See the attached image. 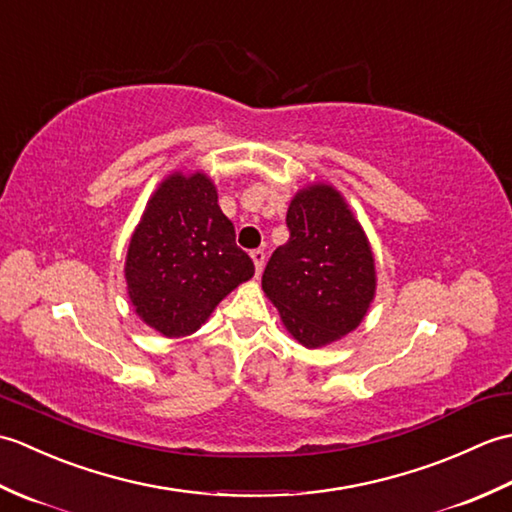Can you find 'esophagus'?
Here are the masks:
<instances>
[{
	"mask_svg": "<svg viewBox=\"0 0 512 512\" xmlns=\"http://www.w3.org/2000/svg\"><path fill=\"white\" fill-rule=\"evenodd\" d=\"M250 257H253V262H255V273H257V277L262 275V270H264V266H266V253L262 248H257V250H253V253H250Z\"/></svg>",
	"mask_w": 512,
	"mask_h": 512,
	"instance_id": "esophagus-1",
	"label": "esophagus"
}]
</instances>
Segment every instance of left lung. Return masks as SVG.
Listing matches in <instances>:
<instances>
[{"label":"left lung","instance_id":"8db88e82","mask_svg":"<svg viewBox=\"0 0 512 512\" xmlns=\"http://www.w3.org/2000/svg\"><path fill=\"white\" fill-rule=\"evenodd\" d=\"M290 237L268 259L262 288L292 339L308 350L356 330L376 295L369 239L332 184L312 182L290 200Z\"/></svg>","mask_w":512,"mask_h":512}]
</instances>
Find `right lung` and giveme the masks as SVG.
<instances>
[{
  "label": "right lung",
  "instance_id": "obj_1",
  "mask_svg": "<svg viewBox=\"0 0 512 512\" xmlns=\"http://www.w3.org/2000/svg\"><path fill=\"white\" fill-rule=\"evenodd\" d=\"M255 275L235 226L202 171H173L158 184L129 239L127 295L136 314L167 339L200 330L217 303Z\"/></svg>",
  "mask_w": 512,
  "mask_h": 512
}]
</instances>
